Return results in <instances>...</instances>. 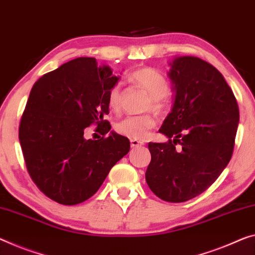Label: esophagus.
<instances>
[{
  "label": "esophagus",
  "mask_w": 255,
  "mask_h": 255,
  "mask_svg": "<svg viewBox=\"0 0 255 255\" xmlns=\"http://www.w3.org/2000/svg\"><path fill=\"white\" fill-rule=\"evenodd\" d=\"M130 143H131V147L132 148H136V147H140V146H143V142L142 141H139L136 139H131L130 140Z\"/></svg>",
  "instance_id": "34e87169"
}]
</instances>
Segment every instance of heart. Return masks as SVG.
<instances>
[{"label":"heart","instance_id":"heart-1","mask_svg":"<svg viewBox=\"0 0 255 255\" xmlns=\"http://www.w3.org/2000/svg\"><path fill=\"white\" fill-rule=\"evenodd\" d=\"M132 83L143 89L151 98V108L154 111H162L165 106L164 98L170 91V84L165 77L157 70L152 68H140L133 72L128 76ZM121 87L119 84L113 85L109 89L107 103L113 112H119L121 108ZM155 121L150 115L128 116L116 124V131L131 139L146 138L150 128L154 127Z\"/></svg>","mask_w":255,"mask_h":255}]
</instances>
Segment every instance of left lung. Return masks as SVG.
I'll return each instance as SVG.
<instances>
[{
    "label": "left lung",
    "instance_id": "1",
    "mask_svg": "<svg viewBox=\"0 0 255 255\" xmlns=\"http://www.w3.org/2000/svg\"><path fill=\"white\" fill-rule=\"evenodd\" d=\"M168 65L174 103L159 128L168 141L148 144L146 181L160 199L181 203L205 191L229 163L240 112L225 77L209 62L181 56Z\"/></svg>",
    "mask_w": 255,
    "mask_h": 255
}]
</instances>
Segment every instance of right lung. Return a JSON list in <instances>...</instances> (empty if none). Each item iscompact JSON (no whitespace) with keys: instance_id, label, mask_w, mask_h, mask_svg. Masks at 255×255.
<instances>
[{"instance_id":"1","label":"right lung","mask_w":255,"mask_h":255,"mask_svg":"<svg viewBox=\"0 0 255 255\" xmlns=\"http://www.w3.org/2000/svg\"><path fill=\"white\" fill-rule=\"evenodd\" d=\"M120 76L95 58H76L35 82L20 125L19 141L30 178L43 194L62 205L87 201L111 168L130 150V141L112 131L85 139L97 124L106 135L111 124L108 91Z\"/></svg>"}]
</instances>
